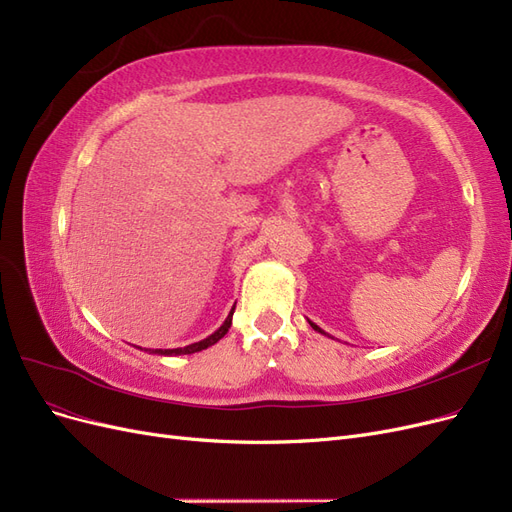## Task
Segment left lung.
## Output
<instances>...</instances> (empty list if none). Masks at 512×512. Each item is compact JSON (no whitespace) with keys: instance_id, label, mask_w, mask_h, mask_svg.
Here are the masks:
<instances>
[{"instance_id":"8db88e82","label":"left lung","mask_w":512,"mask_h":512,"mask_svg":"<svg viewBox=\"0 0 512 512\" xmlns=\"http://www.w3.org/2000/svg\"><path fill=\"white\" fill-rule=\"evenodd\" d=\"M309 327H312L314 331H318V333H322V335H327V333H324L320 327H318V324H314V322H309Z\"/></svg>"}]
</instances>
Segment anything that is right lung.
Wrapping results in <instances>:
<instances>
[{"label":"right lung","mask_w":512,"mask_h":512,"mask_svg":"<svg viewBox=\"0 0 512 512\" xmlns=\"http://www.w3.org/2000/svg\"><path fill=\"white\" fill-rule=\"evenodd\" d=\"M232 312H235V307L230 309V314H228V318L224 320V324L222 327L218 329V331H213L209 337H205V339H200V342H196V344H190V346H183V348H173V350H149V354H162V356H179V354H194V352H200V350H207L209 346H213V344H218L220 339L228 333V329H230V324H232ZM143 350V348H141ZM147 352V350H145Z\"/></svg>","instance_id":"add662e5"}]
</instances>
